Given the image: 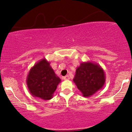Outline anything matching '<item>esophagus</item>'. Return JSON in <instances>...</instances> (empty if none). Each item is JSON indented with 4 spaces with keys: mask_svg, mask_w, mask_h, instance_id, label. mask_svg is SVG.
<instances>
[{
    "mask_svg": "<svg viewBox=\"0 0 132 132\" xmlns=\"http://www.w3.org/2000/svg\"><path fill=\"white\" fill-rule=\"evenodd\" d=\"M62 79H63V80H69V79H70V77H69L68 75H66V76L64 77Z\"/></svg>",
    "mask_w": 132,
    "mask_h": 132,
    "instance_id": "esophagus-1",
    "label": "esophagus"
}]
</instances>
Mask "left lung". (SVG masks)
I'll list each match as a JSON object with an SVG mask.
<instances>
[{
  "label": "left lung",
  "mask_w": 132,
  "mask_h": 132,
  "mask_svg": "<svg viewBox=\"0 0 132 132\" xmlns=\"http://www.w3.org/2000/svg\"><path fill=\"white\" fill-rule=\"evenodd\" d=\"M73 81L84 97H90L104 86L105 73L98 64L83 62L77 68Z\"/></svg>",
  "instance_id": "8db88e82"
}]
</instances>
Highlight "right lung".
Wrapping results in <instances>:
<instances>
[{"label": "right lung", "mask_w": 132, "mask_h": 132, "mask_svg": "<svg viewBox=\"0 0 132 132\" xmlns=\"http://www.w3.org/2000/svg\"><path fill=\"white\" fill-rule=\"evenodd\" d=\"M61 80L45 58L38 61L29 70L26 84L33 97L49 100L53 97Z\"/></svg>", "instance_id": "obj_1"}]
</instances>
